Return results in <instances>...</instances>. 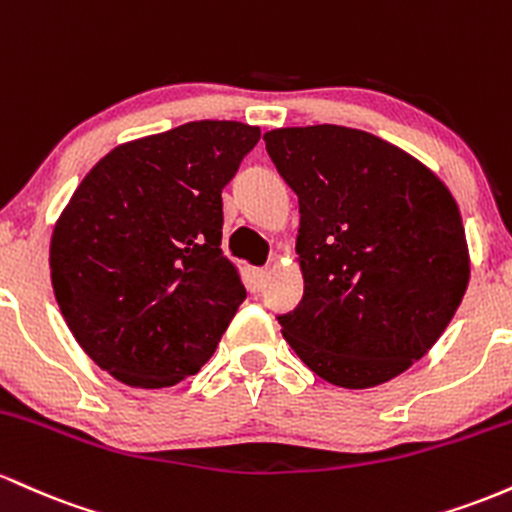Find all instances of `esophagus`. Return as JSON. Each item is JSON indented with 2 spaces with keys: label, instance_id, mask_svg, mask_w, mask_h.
Instances as JSON below:
<instances>
[{
  "label": "esophagus",
  "instance_id": "obj_1",
  "mask_svg": "<svg viewBox=\"0 0 512 512\" xmlns=\"http://www.w3.org/2000/svg\"><path fill=\"white\" fill-rule=\"evenodd\" d=\"M251 275H254V285L258 287V290H261V287L268 283V278H271V268H268V266L254 268V271H251Z\"/></svg>",
  "mask_w": 512,
  "mask_h": 512
}]
</instances>
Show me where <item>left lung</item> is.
<instances>
[{"mask_svg": "<svg viewBox=\"0 0 512 512\" xmlns=\"http://www.w3.org/2000/svg\"><path fill=\"white\" fill-rule=\"evenodd\" d=\"M300 198L302 302L278 314L285 341L321 380L389 382L455 317L469 280L462 217L421 162L341 125L263 135Z\"/></svg>", "mask_w": 512, "mask_h": 512, "instance_id": "8db88e82", "label": "left lung"}]
</instances>
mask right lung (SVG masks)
Returning a JSON list of instances; mask_svg holds the SVG:
<instances>
[{"instance_id":"add662e5","label":"right lung","mask_w":512,"mask_h":512,"mask_svg":"<svg viewBox=\"0 0 512 512\" xmlns=\"http://www.w3.org/2000/svg\"><path fill=\"white\" fill-rule=\"evenodd\" d=\"M261 130L195 120L113 149L50 241L55 300L84 353L130 387L195 375L246 300L222 254V188Z\"/></svg>"}]
</instances>
